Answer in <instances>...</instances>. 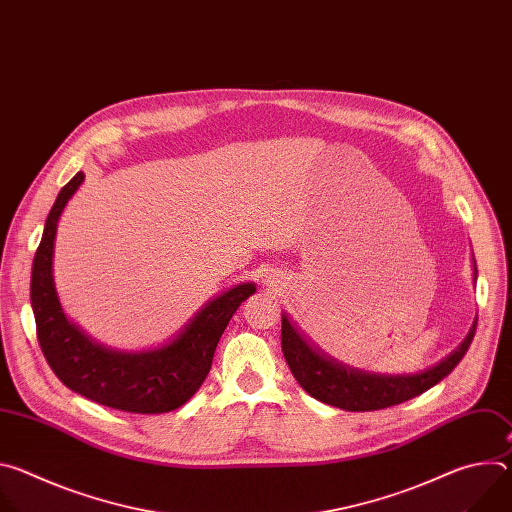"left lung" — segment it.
I'll return each instance as SVG.
<instances>
[{
	"mask_svg": "<svg viewBox=\"0 0 512 512\" xmlns=\"http://www.w3.org/2000/svg\"><path fill=\"white\" fill-rule=\"evenodd\" d=\"M472 263L476 283L478 269L474 255ZM476 324L478 318L472 322L466 338L446 358L425 371L403 375L371 373L348 367V364L328 356L322 348L310 342V338L294 324V320H289L285 312L281 314V350L296 381L314 399L344 411H375L409 401L446 379L470 348Z\"/></svg>",
	"mask_w": 512,
	"mask_h": 512,
	"instance_id": "8db88e82",
	"label": "left lung"
}]
</instances>
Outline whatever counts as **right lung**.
<instances>
[{
  "label": "right lung",
  "instance_id": "right-lung-1",
  "mask_svg": "<svg viewBox=\"0 0 512 512\" xmlns=\"http://www.w3.org/2000/svg\"><path fill=\"white\" fill-rule=\"evenodd\" d=\"M79 172L56 196L32 263L30 300L38 342L54 375L95 403L129 413H166L184 405L204 383L218 340L237 308L255 294L243 281L212 296L164 344L143 350H117L95 342L64 314L54 283V241L58 221L77 194Z\"/></svg>",
  "mask_w": 512,
  "mask_h": 512
}]
</instances>
